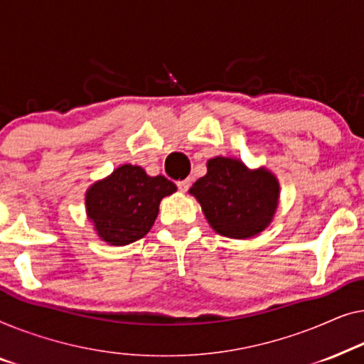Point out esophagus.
<instances>
[{"instance_id":"34e87169","label":"esophagus","mask_w":364,"mask_h":364,"mask_svg":"<svg viewBox=\"0 0 364 364\" xmlns=\"http://www.w3.org/2000/svg\"><path fill=\"white\" fill-rule=\"evenodd\" d=\"M189 186H191V180H183V181H178V189H180L181 193H186Z\"/></svg>"}]
</instances>
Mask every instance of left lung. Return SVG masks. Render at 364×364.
Returning <instances> with one entry per match:
<instances>
[{
    "label": "left lung",
    "mask_w": 364,
    "mask_h": 364,
    "mask_svg": "<svg viewBox=\"0 0 364 364\" xmlns=\"http://www.w3.org/2000/svg\"><path fill=\"white\" fill-rule=\"evenodd\" d=\"M189 193L201 204L209 226L218 234L247 239L272 223L280 184L265 168L249 170L235 158L216 156L208 161V173Z\"/></svg>",
    "instance_id": "left-lung-1"
}]
</instances>
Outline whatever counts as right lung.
<instances>
[{"label": "right lung", "instance_id": "1", "mask_svg": "<svg viewBox=\"0 0 364 364\" xmlns=\"http://www.w3.org/2000/svg\"><path fill=\"white\" fill-rule=\"evenodd\" d=\"M175 191V183L165 176H148L141 166L122 165L87 189V218L107 244H132L148 234L160 201Z\"/></svg>", "mask_w": 364, "mask_h": 364}]
</instances>
